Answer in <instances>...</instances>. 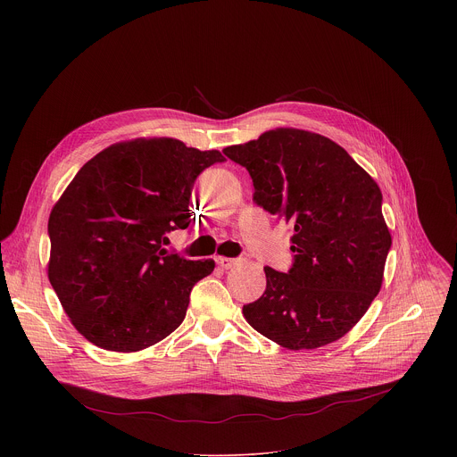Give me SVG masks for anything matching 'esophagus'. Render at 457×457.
I'll return each mask as SVG.
<instances>
[{"instance_id": "1", "label": "esophagus", "mask_w": 457, "mask_h": 457, "mask_svg": "<svg viewBox=\"0 0 457 457\" xmlns=\"http://www.w3.org/2000/svg\"><path fill=\"white\" fill-rule=\"evenodd\" d=\"M215 262L224 268V270H229L233 268L237 262H240V258H228V256H215Z\"/></svg>"}]
</instances>
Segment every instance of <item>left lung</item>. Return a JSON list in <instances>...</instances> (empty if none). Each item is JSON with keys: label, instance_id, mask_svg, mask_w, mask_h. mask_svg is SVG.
<instances>
[{"label": "left lung", "instance_id": "1", "mask_svg": "<svg viewBox=\"0 0 457 457\" xmlns=\"http://www.w3.org/2000/svg\"><path fill=\"white\" fill-rule=\"evenodd\" d=\"M253 180V201L293 226L287 273L264 268L266 291L242 307L253 329L300 351L349 333L383 282L390 233L374 179L331 139L278 128L224 148Z\"/></svg>", "mask_w": 457, "mask_h": 457}]
</instances>
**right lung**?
I'll use <instances>...</instances> for the list:
<instances>
[{"label":"right lung","mask_w":457,"mask_h":457,"mask_svg":"<svg viewBox=\"0 0 457 457\" xmlns=\"http://www.w3.org/2000/svg\"><path fill=\"white\" fill-rule=\"evenodd\" d=\"M217 150L177 139L112 145L90 159L52 208L48 280L94 345L134 353L182 323L189 293L215 262L168 251L191 220V189Z\"/></svg>","instance_id":"1"}]
</instances>
